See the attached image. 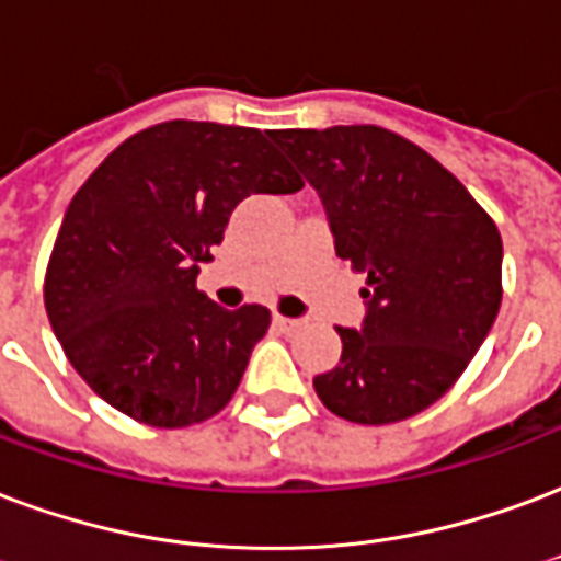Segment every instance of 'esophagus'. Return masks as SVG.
<instances>
[{"label": "esophagus", "instance_id": "esophagus-1", "mask_svg": "<svg viewBox=\"0 0 561 561\" xmlns=\"http://www.w3.org/2000/svg\"><path fill=\"white\" fill-rule=\"evenodd\" d=\"M275 325L280 328V331H296V328L301 325V319H289V316H275Z\"/></svg>", "mask_w": 561, "mask_h": 561}]
</instances>
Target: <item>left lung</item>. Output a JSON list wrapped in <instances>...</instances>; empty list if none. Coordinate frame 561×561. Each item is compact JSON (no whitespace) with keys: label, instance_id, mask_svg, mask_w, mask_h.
Returning a JSON list of instances; mask_svg holds the SVG:
<instances>
[{"label":"left lung","instance_id":"1","mask_svg":"<svg viewBox=\"0 0 561 561\" xmlns=\"http://www.w3.org/2000/svg\"><path fill=\"white\" fill-rule=\"evenodd\" d=\"M325 206L336 256L366 275L360 328L313 378L348 423L420 414L456 385L503 298V239L437 159L381 126L272 133Z\"/></svg>","mask_w":561,"mask_h":561}]
</instances>
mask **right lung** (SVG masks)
<instances>
[{"label": "right lung", "mask_w": 561, "mask_h": 561, "mask_svg": "<svg viewBox=\"0 0 561 561\" xmlns=\"http://www.w3.org/2000/svg\"><path fill=\"white\" fill-rule=\"evenodd\" d=\"M272 133L168 121L105 156L67 206L44 301L67 360L100 399L156 428L204 423L230 402L268 331L260 305L225 310L197 289L251 195L305 180Z\"/></svg>", "instance_id": "add662e5"}]
</instances>
